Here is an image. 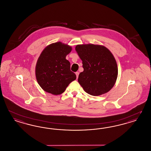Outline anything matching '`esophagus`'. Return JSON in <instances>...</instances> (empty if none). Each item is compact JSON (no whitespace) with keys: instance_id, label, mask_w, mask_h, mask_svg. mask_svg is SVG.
I'll return each mask as SVG.
<instances>
[{"instance_id":"esophagus-1","label":"esophagus","mask_w":151,"mask_h":151,"mask_svg":"<svg viewBox=\"0 0 151 151\" xmlns=\"http://www.w3.org/2000/svg\"><path fill=\"white\" fill-rule=\"evenodd\" d=\"M79 72H76V76H77V78H78V76H79Z\"/></svg>"}]
</instances>
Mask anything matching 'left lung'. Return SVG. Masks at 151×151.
<instances>
[{
    "label": "left lung",
    "mask_w": 151,
    "mask_h": 151,
    "mask_svg": "<svg viewBox=\"0 0 151 151\" xmlns=\"http://www.w3.org/2000/svg\"><path fill=\"white\" fill-rule=\"evenodd\" d=\"M76 50L82 60L84 70L78 81L86 93L94 96L109 92L117 80L118 67L109 49L100 45L81 44Z\"/></svg>",
    "instance_id": "1"
}]
</instances>
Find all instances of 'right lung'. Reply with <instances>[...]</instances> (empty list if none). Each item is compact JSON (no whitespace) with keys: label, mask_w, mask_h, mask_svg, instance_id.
<instances>
[{"label":"right lung","mask_w":151,"mask_h":151,"mask_svg":"<svg viewBox=\"0 0 151 151\" xmlns=\"http://www.w3.org/2000/svg\"><path fill=\"white\" fill-rule=\"evenodd\" d=\"M72 47L61 42L50 44L40 54L35 67L37 82L44 91L59 95L76 79L70 70V62L65 59Z\"/></svg>","instance_id":"right-lung-1"}]
</instances>
